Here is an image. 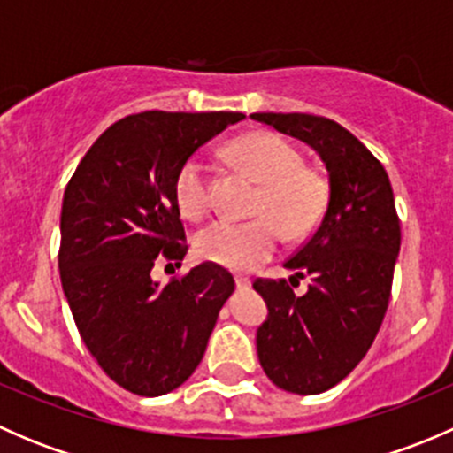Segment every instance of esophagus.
Segmentation results:
<instances>
[{"mask_svg":"<svg viewBox=\"0 0 453 453\" xmlns=\"http://www.w3.org/2000/svg\"><path fill=\"white\" fill-rule=\"evenodd\" d=\"M250 278H243V276H236V289H250Z\"/></svg>","mask_w":453,"mask_h":453,"instance_id":"obj_1","label":"esophagus"}]
</instances>
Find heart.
<instances>
[{
	"label": "heart",
	"mask_w": 453,
	"mask_h": 453,
	"mask_svg": "<svg viewBox=\"0 0 453 453\" xmlns=\"http://www.w3.org/2000/svg\"><path fill=\"white\" fill-rule=\"evenodd\" d=\"M227 157L260 181L254 201L258 217L210 223L195 236V254L232 272H250L272 258L282 230L291 239H300L318 226L326 210L328 186L318 171L304 166L298 146L273 131H252L232 140ZM175 201L180 212L193 221L210 212V168L197 155L177 171Z\"/></svg>",
	"instance_id": "heart-1"
}]
</instances>
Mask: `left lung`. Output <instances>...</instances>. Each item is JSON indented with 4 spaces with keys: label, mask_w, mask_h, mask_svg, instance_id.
<instances>
[{
    "label": "left lung",
    "mask_w": 453,
    "mask_h": 453,
    "mask_svg": "<svg viewBox=\"0 0 453 453\" xmlns=\"http://www.w3.org/2000/svg\"><path fill=\"white\" fill-rule=\"evenodd\" d=\"M254 120L307 142L328 171V203L307 243L285 263L310 289L258 278L269 313L256 331L265 374L294 395L340 383L372 346L390 303L401 226L390 180L350 131L311 113H252Z\"/></svg>",
    "instance_id": "1"
}]
</instances>
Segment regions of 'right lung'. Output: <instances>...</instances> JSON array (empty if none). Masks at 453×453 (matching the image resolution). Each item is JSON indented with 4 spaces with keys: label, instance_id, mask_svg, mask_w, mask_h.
Here are the masks:
<instances>
[{
    "label": "right lung",
    "instance_id": "obj_1",
    "mask_svg": "<svg viewBox=\"0 0 453 453\" xmlns=\"http://www.w3.org/2000/svg\"><path fill=\"white\" fill-rule=\"evenodd\" d=\"M243 113L144 111L109 127L76 166L61 208V285L98 366L140 396L180 388L234 291L201 263L159 287L155 260L181 267L188 245L175 201L181 164Z\"/></svg>",
    "mask_w": 453,
    "mask_h": 453
}]
</instances>
